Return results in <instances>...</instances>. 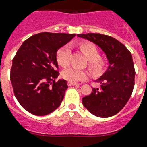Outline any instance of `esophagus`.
I'll return each mask as SVG.
<instances>
[{"label": "esophagus", "instance_id": "1", "mask_svg": "<svg viewBox=\"0 0 147 147\" xmlns=\"http://www.w3.org/2000/svg\"><path fill=\"white\" fill-rule=\"evenodd\" d=\"M67 85L68 86H77V85H79V83H74V82H67Z\"/></svg>", "mask_w": 147, "mask_h": 147}]
</instances>
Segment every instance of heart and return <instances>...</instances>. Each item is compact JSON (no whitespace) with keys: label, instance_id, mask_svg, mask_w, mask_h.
Returning <instances> with one entry per match:
<instances>
[{"label":"heart","instance_id":"obj_1","mask_svg":"<svg viewBox=\"0 0 147 147\" xmlns=\"http://www.w3.org/2000/svg\"><path fill=\"white\" fill-rule=\"evenodd\" d=\"M80 49L84 52L89 59L88 67L93 74H98L104 71L107 65V59L99 56L100 53L97 47L90 42H83L80 44ZM71 49L69 45H65L57 51V61L62 67H67L70 64ZM87 71L78 68L67 67L61 73L64 79L70 82H77L85 80L87 77Z\"/></svg>","mask_w":147,"mask_h":147}]
</instances>
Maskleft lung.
<instances>
[{
  "label": "left lung",
  "mask_w": 147,
  "mask_h": 147,
  "mask_svg": "<svg viewBox=\"0 0 147 147\" xmlns=\"http://www.w3.org/2000/svg\"><path fill=\"white\" fill-rule=\"evenodd\" d=\"M77 36L100 47L109 62L106 72L96 80L101 84L100 88H92L91 94L83 97V106L97 117L115 115L126 105L133 92L135 70L131 53L124 45L109 36L87 33Z\"/></svg>",
  "instance_id": "obj_1"
}]
</instances>
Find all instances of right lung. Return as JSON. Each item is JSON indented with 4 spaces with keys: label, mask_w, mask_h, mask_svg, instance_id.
<instances>
[{
    "label": "right lung",
    "mask_w": 147,
    "mask_h": 147,
    "mask_svg": "<svg viewBox=\"0 0 147 147\" xmlns=\"http://www.w3.org/2000/svg\"><path fill=\"white\" fill-rule=\"evenodd\" d=\"M75 34L42 32L24 41L13 59L10 80L16 99L23 109L38 116L57 109L68 88L65 80L55 81L57 50Z\"/></svg>",
    "instance_id": "right-lung-1"
}]
</instances>
